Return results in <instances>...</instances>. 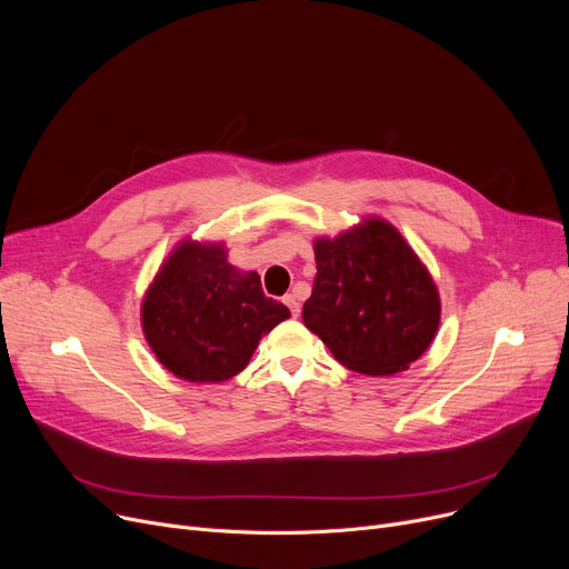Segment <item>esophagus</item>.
<instances>
[{
    "label": "esophagus",
    "instance_id": "34e87169",
    "mask_svg": "<svg viewBox=\"0 0 569 569\" xmlns=\"http://www.w3.org/2000/svg\"><path fill=\"white\" fill-rule=\"evenodd\" d=\"M283 301H286V307L290 309L292 318H297V316H299V299H297L295 295H286V297H283Z\"/></svg>",
    "mask_w": 569,
    "mask_h": 569
}]
</instances>
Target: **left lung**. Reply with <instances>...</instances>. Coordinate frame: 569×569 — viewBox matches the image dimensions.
<instances>
[{
  "instance_id": "1",
  "label": "left lung",
  "mask_w": 569,
  "mask_h": 569,
  "mask_svg": "<svg viewBox=\"0 0 569 569\" xmlns=\"http://www.w3.org/2000/svg\"><path fill=\"white\" fill-rule=\"evenodd\" d=\"M318 274L301 320L336 361L363 375L407 370L435 340L441 301L396 226L368 217L313 242Z\"/></svg>"
}]
</instances>
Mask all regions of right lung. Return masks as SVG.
Instances as JSON below:
<instances>
[{
  "instance_id": "add662e5",
  "label": "right lung",
  "mask_w": 569,
  "mask_h": 569,
  "mask_svg": "<svg viewBox=\"0 0 569 569\" xmlns=\"http://www.w3.org/2000/svg\"><path fill=\"white\" fill-rule=\"evenodd\" d=\"M290 311L264 297L256 272L229 262L223 242L182 240L141 301V327L158 361L184 382H226L247 368L258 340Z\"/></svg>"
}]
</instances>
